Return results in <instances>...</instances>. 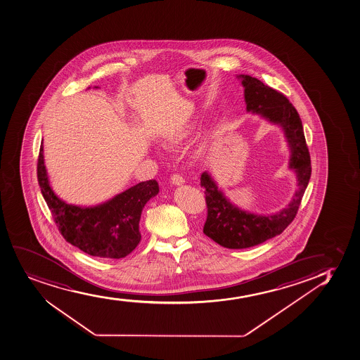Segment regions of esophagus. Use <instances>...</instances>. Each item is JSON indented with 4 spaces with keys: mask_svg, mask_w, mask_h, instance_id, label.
I'll return each mask as SVG.
<instances>
[{
    "mask_svg": "<svg viewBox=\"0 0 360 360\" xmlns=\"http://www.w3.org/2000/svg\"><path fill=\"white\" fill-rule=\"evenodd\" d=\"M171 183L174 184V186H182V184L186 183V181H184V178H183L182 176L176 174L171 176Z\"/></svg>",
    "mask_w": 360,
    "mask_h": 360,
    "instance_id": "esophagus-1",
    "label": "esophagus"
}]
</instances>
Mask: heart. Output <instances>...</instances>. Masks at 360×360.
<instances>
[{
    "instance_id": "1",
    "label": "heart",
    "mask_w": 360,
    "mask_h": 360,
    "mask_svg": "<svg viewBox=\"0 0 360 360\" xmlns=\"http://www.w3.org/2000/svg\"><path fill=\"white\" fill-rule=\"evenodd\" d=\"M195 129H196L195 122H186V124H181V126H178L169 133L167 140L174 143H182L184 140L188 139L190 136H193Z\"/></svg>"
}]
</instances>
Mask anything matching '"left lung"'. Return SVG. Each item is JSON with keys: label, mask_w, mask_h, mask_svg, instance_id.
Returning <instances> with one entry per match:
<instances>
[{"label": "left lung", "mask_w": 360, "mask_h": 360, "mask_svg": "<svg viewBox=\"0 0 360 360\" xmlns=\"http://www.w3.org/2000/svg\"><path fill=\"white\" fill-rule=\"evenodd\" d=\"M248 112H255L284 131L290 148L289 167L297 176L298 189L288 207L271 215H255L232 205L208 172L201 174L208 215L203 233L226 248H248L279 236L292 222L311 174V162L297 110L282 93L248 75H240Z\"/></svg>", "instance_id": "obj_1"}]
</instances>
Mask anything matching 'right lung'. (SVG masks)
I'll return each instance as SVG.
<instances>
[{
    "label": "right lung",
    "instance_id": "obj_1",
    "mask_svg": "<svg viewBox=\"0 0 360 360\" xmlns=\"http://www.w3.org/2000/svg\"><path fill=\"white\" fill-rule=\"evenodd\" d=\"M38 182L64 239L88 255L112 259L124 258L138 246L141 240V212L147 202L159 193L158 183L151 179L124 190L102 205H69L51 188L44 162L43 143L39 151Z\"/></svg>",
    "mask_w": 360,
    "mask_h": 360
}]
</instances>
